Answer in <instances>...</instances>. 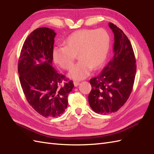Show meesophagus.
<instances>
[{
    "instance_id": "esophagus-1",
    "label": "esophagus",
    "mask_w": 154,
    "mask_h": 154,
    "mask_svg": "<svg viewBox=\"0 0 154 154\" xmlns=\"http://www.w3.org/2000/svg\"><path fill=\"white\" fill-rule=\"evenodd\" d=\"M80 84V83L78 82H76V81H74V86L75 87H77V86Z\"/></svg>"
}]
</instances>
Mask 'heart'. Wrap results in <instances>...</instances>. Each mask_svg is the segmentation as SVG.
<instances>
[{"mask_svg": "<svg viewBox=\"0 0 154 154\" xmlns=\"http://www.w3.org/2000/svg\"><path fill=\"white\" fill-rule=\"evenodd\" d=\"M64 47H55L52 51L54 61L65 70H69L78 56L80 60L72 67L69 76L84 79L91 69H99L105 61L110 37L104 29H82L74 32L64 41Z\"/></svg>", "mask_w": 154, "mask_h": 154, "instance_id": "1", "label": "heart"}]
</instances>
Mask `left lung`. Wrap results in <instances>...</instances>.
<instances>
[{
    "label": "left lung",
    "mask_w": 154,
    "mask_h": 154,
    "mask_svg": "<svg viewBox=\"0 0 154 154\" xmlns=\"http://www.w3.org/2000/svg\"><path fill=\"white\" fill-rule=\"evenodd\" d=\"M114 34L113 57L98 76L89 82L91 91L88 101L97 114L118 111L131 95L135 78L136 60L129 40L116 25L109 23Z\"/></svg>",
    "instance_id": "left-lung-1"
}]
</instances>
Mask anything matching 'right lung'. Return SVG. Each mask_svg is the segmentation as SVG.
I'll return each mask as SVG.
<instances>
[{"label":"right lung","instance_id":"1","mask_svg":"<svg viewBox=\"0 0 154 154\" xmlns=\"http://www.w3.org/2000/svg\"><path fill=\"white\" fill-rule=\"evenodd\" d=\"M55 35L53 29L47 27L35 29L25 40L18 61L20 81L26 99L45 118H57L63 114L74 88L72 81L53 66Z\"/></svg>","mask_w":154,"mask_h":154}]
</instances>
